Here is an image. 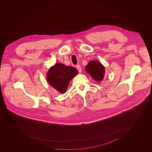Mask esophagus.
Masks as SVG:
<instances>
[{"mask_svg": "<svg viewBox=\"0 0 152 152\" xmlns=\"http://www.w3.org/2000/svg\"><path fill=\"white\" fill-rule=\"evenodd\" d=\"M76 68H77V70H78L79 73H81L82 69H81V67H80V66L79 65H77L76 66Z\"/></svg>", "mask_w": 152, "mask_h": 152, "instance_id": "obj_1", "label": "esophagus"}]
</instances>
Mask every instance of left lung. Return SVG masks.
<instances>
[{"instance_id":"left-lung-1","label":"left lung","mask_w":152,"mask_h":152,"mask_svg":"<svg viewBox=\"0 0 152 152\" xmlns=\"http://www.w3.org/2000/svg\"><path fill=\"white\" fill-rule=\"evenodd\" d=\"M87 72L98 82L102 81L104 76V68L100 62L90 61L86 67Z\"/></svg>"}]
</instances>
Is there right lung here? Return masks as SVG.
Returning <instances> with one entry per match:
<instances>
[{"instance_id": "add662e5", "label": "right lung", "mask_w": 152, "mask_h": 152, "mask_svg": "<svg viewBox=\"0 0 152 152\" xmlns=\"http://www.w3.org/2000/svg\"><path fill=\"white\" fill-rule=\"evenodd\" d=\"M77 70L73 66H67L57 63L49 69L47 73V80L49 84L60 93H65L70 80L75 77Z\"/></svg>"}]
</instances>
